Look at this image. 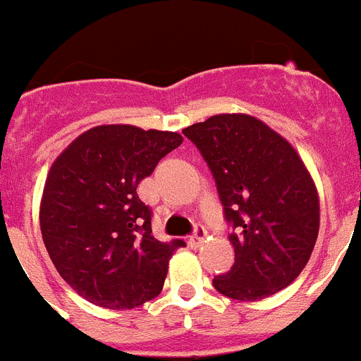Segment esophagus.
I'll list each match as a JSON object with an SVG mask.
<instances>
[{
	"label": "esophagus",
	"mask_w": 361,
	"mask_h": 361,
	"mask_svg": "<svg viewBox=\"0 0 361 361\" xmlns=\"http://www.w3.org/2000/svg\"><path fill=\"white\" fill-rule=\"evenodd\" d=\"M206 235H208V231H206L202 226H199V228L195 229V235H193V237H190L188 244H190L191 247H200V245L204 244V240H206Z\"/></svg>",
	"instance_id": "34e87169"
}]
</instances>
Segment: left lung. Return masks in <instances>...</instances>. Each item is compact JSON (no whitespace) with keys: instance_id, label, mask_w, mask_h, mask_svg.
Wrapping results in <instances>:
<instances>
[{"instance_id":"left-lung-1","label":"left lung","mask_w":361,"mask_h":361,"mask_svg":"<svg viewBox=\"0 0 361 361\" xmlns=\"http://www.w3.org/2000/svg\"><path fill=\"white\" fill-rule=\"evenodd\" d=\"M215 177L235 264L213 279L220 295L255 302L288 288L311 258L320 200L291 142L247 114H219L183 130Z\"/></svg>"}]
</instances>
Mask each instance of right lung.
<instances>
[{
  "label": "right lung",
  "instance_id": "obj_1",
  "mask_svg": "<svg viewBox=\"0 0 361 361\" xmlns=\"http://www.w3.org/2000/svg\"><path fill=\"white\" fill-rule=\"evenodd\" d=\"M183 141L177 132L101 124L50 166L39 206L44 247L63 280L94 305L133 309L162 291L184 240L153 237L137 186Z\"/></svg>",
  "mask_w": 361,
  "mask_h": 361
}]
</instances>
